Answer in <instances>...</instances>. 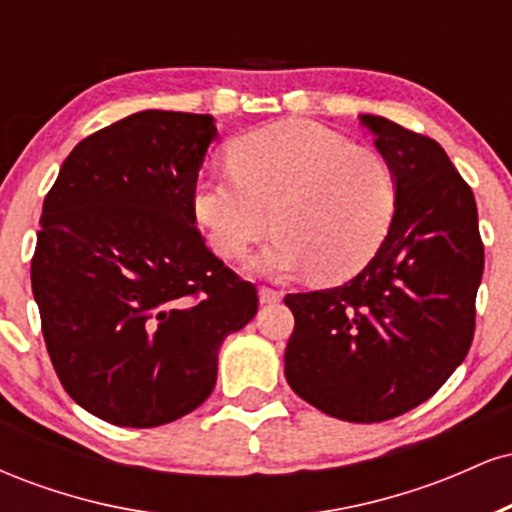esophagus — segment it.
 Wrapping results in <instances>:
<instances>
[{
  "label": "esophagus",
  "instance_id": "esophagus-1",
  "mask_svg": "<svg viewBox=\"0 0 512 512\" xmlns=\"http://www.w3.org/2000/svg\"><path fill=\"white\" fill-rule=\"evenodd\" d=\"M281 298V291L269 289V286H262L260 289V303H276Z\"/></svg>",
  "mask_w": 512,
  "mask_h": 512
}]
</instances>
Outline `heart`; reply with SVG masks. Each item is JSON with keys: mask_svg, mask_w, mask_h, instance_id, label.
Masks as SVG:
<instances>
[{"mask_svg": "<svg viewBox=\"0 0 512 512\" xmlns=\"http://www.w3.org/2000/svg\"><path fill=\"white\" fill-rule=\"evenodd\" d=\"M279 226L252 257L264 274L313 267L322 281L349 279L380 250L397 211L395 170L373 149L310 120H281L238 137L231 173L197 182L195 214L223 257H238Z\"/></svg>", "mask_w": 512, "mask_h": 512, "instance_id": "heart-1", "label": "heart"}]
</instances>
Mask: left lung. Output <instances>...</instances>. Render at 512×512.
Returning <instances> with one entry per match:
<instances>
[{
  "instance_id": "8db88e82",
  "label": "left lung",
  "mask_w": 512,
  "mask_h": 512,
  "mask_svg": "<svg viewBox=\"0 0 512 512\" xmlns=\"http://www.w3.org/2000/svg\"><path fill=\"white\" fill-rule=\"evenodd\" d=\"M358 120L395 170V219L354 279L284 298L296 317L284 375L334 419L378 424L436 395L467 356L484 243L472 187L443 146L385 117Z\"/></svg>"
}]
</instances>
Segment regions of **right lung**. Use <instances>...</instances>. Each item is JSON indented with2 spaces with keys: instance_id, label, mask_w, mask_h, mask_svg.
<instances>
[{
  "instance_id": "right-lung-1",
  "label": "right lung",
  "mask_w": 512,
  "mask_h": 512,
  "mask_svg": "<svg viewBox=\"0 0 512 512\" xmlns=\"http://www.w3.org/2000/svg\"><path fill=\"white\" fill-rule=\"evenodd\" d=\"M214 139L211 115L142 110L76 144L43 202L31 284L45 346L69 397L108 424L197 409L223 339L257 313L255 284L195 226Z\"/></svg>"
}]
</instances>
